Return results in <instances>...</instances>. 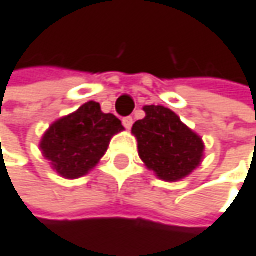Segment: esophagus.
<instances>
[{
  "instance_id": "obj_1",
  "label": "esophagus",
  "mask_w": 256,
  "mask_h": 256,
  "mask_svg": "<svg viewBox=\"0 0 256 256\" xmlns=\"http://www.w3.org/2000/svg\"><path fill=\"white\" fill-rule=\"evenodd\" d=\"M123 126L128 128V130H130L132 126H133V118L132 117H124L123 118Z\"/></svg>"
}]
</instances>
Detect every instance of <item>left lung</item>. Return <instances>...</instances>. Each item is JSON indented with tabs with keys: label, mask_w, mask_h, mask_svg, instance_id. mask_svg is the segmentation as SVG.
I'll return each mask as SVG.
<instances>
[{
	"label": "left lung",
	"mask_w": 256,
	"mask_h": 256,
	"mask_svg": "<svg viewBox=\"0 0 256 256\" xmlns=\"http://www.w3.org/2000/svg\"><path fill=\"white\" fill-rule=\"evenodd\" d=\"M143 112L144 118L132 128L143 164L162 181L184 180L203 162L202 136L164 106H144Z\"/></svg>",
	"instance_id": "left-lung-1"
}]
</instances>
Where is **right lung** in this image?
Wrapping results in <instances>:
<instances>
[{
    "label": "right lung",
    "instance_id": "obj_1",
    "mask_svg": "<svg viewBox=\"0 0 256 256\" xmlns=\"http://www.w3.org/2000/svg\"><path fill=\"white\" fill-rule=\"evenodd\" d=\"M123 130L114 114L102 113L98 102L88 101L52 123L38 146L53 171L66 180H76L97 166L113 136Z\"/></svg>",
    "mask_w": 256,
    "mask_h": 256
}]
</instances>
